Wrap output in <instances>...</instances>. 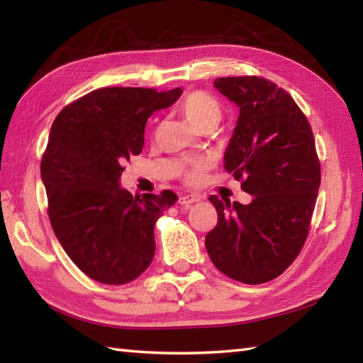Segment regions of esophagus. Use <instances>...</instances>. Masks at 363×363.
I'll return each mask as SVG.
<instances>
[{
  "label": "esophagus",
  "instance_id": "1",
  "mask_svg": "<svg viewBox=\"0 0 363 363\" xmlns=\"http://www.w3.org/2000/svg\"><path fill=\"white\" fill-rule=\"evenodd\" d=\"M199 198L198 195H195V194H187V195H181V198H179V204H182V206H189V204H194V203H196V201H199Z\"/></svg>",
  "mask_w": 363,
  "mask_h": 363
}]
</instances>
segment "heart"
I'll return each instance as SVG.
<instances>
[{"label": "heart", "instance_id": "obj_1", "mask_svg": "<svg viewBox=\"0 0 363 363\" xmlns=\"http://www.w3.org/2000/svg\"><path fill=\"white\" fill-rule=\"evenodd\" d=\"M179 107L191 125L199 129L206 126H217L223 117L221 103L213 95L203 90L190 91L182 98ZM211 167L212 160L209 157L191 159L184 168L182 179L195 186L204 179V174Z\"/></svg>", "mask_w": 363, "mask_h": 363}]
</instances>
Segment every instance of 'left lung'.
I'll return each instance as SVG.
<instances>
[{"mask_svg": "<svg viewBox=\"0 0 363 363\" xmlns=\"http://www.w3.org/2000/svg\"><path fill=\"white\" fill-rule=\"evenodd\" d=\"M213 86L240 107L225 168L252 201L209 198L218 223L206 250L230 279L264 284L293 264L309 235L321 181L313 133L295 99L269 79L217 78Z\"/></svg>", "mask_w": 363, "mask_h": 363, "instance_id": "left-lung-1", "label": "left lung"}]
</instances>
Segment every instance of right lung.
Masks as SVG:
<instances>
[{"instance_id": "right-lung-1", "label": "right lung", "mask_w": 363, "mask_h": 363, "mask_svg": "<svg viewBox=\"0 0 363 363\" xmlns=\"http://www.w3.org/2000/svg\"><path fill=\"white\" fill-rule=\"evenodd\" d=\"M181 89L103 87L65 106L54 120L40 173L59 243L90 279L123 285L150 267L154 225L177 195L133 196L120 187L125 164L143 148L146 120Z\"/></svg>"}]
</instances>
